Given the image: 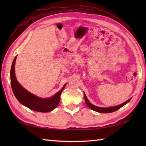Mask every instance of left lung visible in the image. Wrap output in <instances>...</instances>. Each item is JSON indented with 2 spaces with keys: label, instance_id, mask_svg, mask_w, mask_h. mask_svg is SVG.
Here are the masks:
<instances>
[{
  "label": "left lung",
  "instance_id": "obj_1",
  "mask_svg": "<svg viewBox=\"0 0 146 146\" xmlns=\"http://www.w3.org/2000/svg\"><path fill=\"white\" fill-rule=\"evenodd\" d=\"M84 97H85V103L86 104V105L89 107L91 109L94 110L96 111H98V112L100 113H110V112H113V111H116L117 110H119V108H120L121 107H122L123 105H125L126 104H127L128 102L131 100V98H129L128 100H127L126 102H123V104L117 105V106H115V107H108V108H104V107H98L97 106H95L93 104H92L88 100L87 97L85 95V94L84 93Z\"/></svg>",
  "mask_w": 146,
  "mask_h": 146
}]
</instances>
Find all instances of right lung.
<instances>
[{"instance_id": "right-lung-1", "label": "right lung", "mask_w": 146, "mask_h": 146, "mask_svg": "<svg viewBox=\"0 0 146 146\" xmlns=\"http://www.w3.org/2000/svg\"><path fill=\"white\" fill-rule=\"evenodd\" d=\"M17 56L14 59L11 69V84L15 97L17 100L24 106L33 110L39 112H48L56 107L60 103V95L65 86L52 97L48 98H42L31 94L24 89L17 81L15 76V63Z\"/></svg>"}]
</instances>
